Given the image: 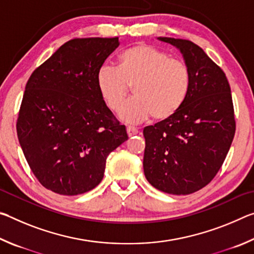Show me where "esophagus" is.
I'll list each match as a JSON object with an SVG mask.
<instances>
[{"label": "esophagus", "instance_id": "esophagus-1", "mask_svg": "<svg viewBox=\"0 0 254 254\" xmlns=\"http://www.w3.org/2000/svg\"><path fill=\"white\" fill-rule=\"evenodd\" d=\"M127 135L128 136H132V135H135L137 132V128H135V127H127Z\"/></svg>", "mask_w": 254, "mask_h": 254}]
</instances>
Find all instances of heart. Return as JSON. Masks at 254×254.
Returning <instances> with one entry per match:
<instances>
[{"mask_svg":"<svg viewBox=\"0 0 254 254\" xmlns=\"http://www.w3.org/2000/svg\"><path fill=\"white\" fill-rule=\"evenodd\" d=\"M96 86L112 111H119L133 87L134 98L120 112L123 121L137 124L153 117L165 121L182 109L190 87V72L183 60L145 44L126 49L118 68L102 67Z\"/></svg>","mask_w":254,"mask_h":254,"instance_id":"b5f03b06","label":"heart"}]
</instances>
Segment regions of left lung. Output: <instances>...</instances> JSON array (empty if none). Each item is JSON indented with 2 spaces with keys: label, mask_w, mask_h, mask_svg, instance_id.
I'll return each instance as SVG.
<instances>
[{
  "label": "left lung",
  "mask_w": 254,
  "mask_h": 254,
  "mask_svg": "<svg viewBox=\"0 0 254 254\" xmlns=\"http://www.w3.org/2000/svg\"><path fill=\"white\" fill-rule=\"evenodd\" d=\"M158 39L182 53L190 87L177 113L143 128L144 176L163 192L188 195L212 182L229 152L235 133L231 88L224 71L194 42Z\"/></svg>",
  "instance_id": "left-lung-1"
}]
</instances>
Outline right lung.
<instances>
[{
    "instance_id": "right-lung-1",
    "label": "right lung",
    "mask_w": 254,
    "mask_h": 254,
    "mask_svg": "<svg viewBox=\"0 0 254 254\" xmlns=\"http://www.w3.org/2000/svg\"><path fill=\"white\" fill-rule=\"evenodd\" d=\"M119 38L66 42L30 76L16 132L32 173L60 195L92 190L104 177L106 158L127 140L103 101L96 74Z\"/></svg>"
}]
</instances>
